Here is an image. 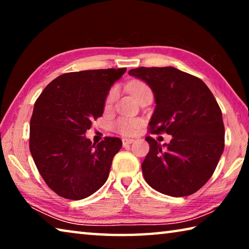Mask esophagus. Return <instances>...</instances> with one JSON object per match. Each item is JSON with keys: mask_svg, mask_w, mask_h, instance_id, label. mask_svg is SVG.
I'll list each match as a JSON object with an SVG mask.
<instances>
[{"mask_svg": "<svg viewBox=\"0 0 249 249\" xmlns=\"http://www.w3.org/2000/svg\"><path fill=\"white\" fill-rule=\"evenodd\" d=\"M122 142H123V146L125 147V146H128V145L132 144V142H134V140H132V138H123V140H122Z\"/></svg>", "mask_w": 249, "mask_h": 249, "instance_id": "34e87169", "label": "esophagus"}]
</instances>
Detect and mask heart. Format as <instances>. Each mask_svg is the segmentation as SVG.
Instances as JSON below:
<instances>
[{
  "label": "heart",
  "mask_w": 249,
  "mask_h": 249,
  "mask_svg": "<svg viewBox=\"0 0 249 249\" xmlns=\"http://www.w3.org/2000/svg\"><path fill=\"white\" fill-rule=\"evenodd\" d=\"M127 89L136 99L140 98L142 94L146 93V92H150L149 87L145 82L138 81V80L129 82L127 84ZM116 96L117 90L116 88H113L108 92L107 100H105V108H109L112 107L114 101L116 100ZM140 125L141 120L135 119V117H120V119H117L113 123V129L122 135H132L133 133H135V130L140 127Z\"/></svg>",
  "instance_id": "1"
}]
</instances>
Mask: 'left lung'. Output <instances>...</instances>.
Masks as SVG:
<instances>
[{
  "label": "left lung",
  "mask_w": 249,
  "mask_h": 249,
  "mask_svg": "<svg viewBox=\"0 0 249 249\" xmlns=\"http://www.w3.org/2000/svg\"><path fill=\"white\" fill-rule=\"evenodd\" d=\"M128 74L154 92L149 132L172 136L162 146L146 137L150 148L142 163L146 182L167 196L192 195L212 177L224 150L225 129L215 98L201 79L174 67H140Z\"/></svg>",
  "instance_id": "8db88e82"
}]
</instances>
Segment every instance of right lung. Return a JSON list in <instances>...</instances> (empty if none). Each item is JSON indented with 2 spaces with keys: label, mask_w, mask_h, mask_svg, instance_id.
Returning <instances> with one entry per match:
<instances>
[{
  "label": "right lung",
  "mask_w": 249,
  "mask_h": 249,
  "mask_svg": "<svg viewBox=\"0 0 249 249\" xmlns=\"http://www.w3.org/2000/svg\"><path fill=\"white\" fill-rule=\"evenodd\" d=\"M126 68L84 70L59 75L36 100L29 149L45 182L58 196L81 200L107 180L122 147L117 137L92 144L84 136L101 117L111 87Z\"/></svg>",
  "instance_id": "1"
}]
</instances>
